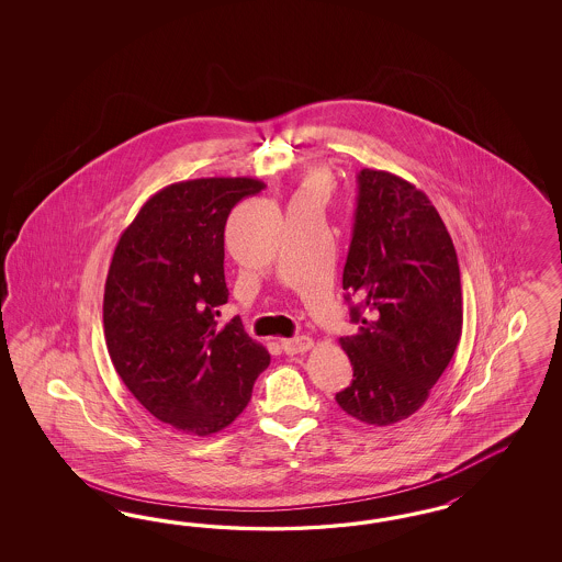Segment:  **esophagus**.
<instances>
[{"instance_id":"esophagus-1","label":"esophagus","mask_w":562,"mask_h":562,"mask_svg":"<svg viewBox=\"0 0 562 562\" xmlns=\"http://www.w3.org/2000/svg\"><path fill=\"white\" fill-rule=\"evenodd\" d=\"M282 350L286 352V355H299V352H306L311 346H313V340L308 338V336H299V338H289V340H282Z\"/></svg>"}]
</instances>
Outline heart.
<instances>
[{"label":"heart","mask_w":562,"mask_h":562,"mask_svg":"<svg viewBox=\"0 0 562 562\" xmlns=\"http://www.w3.org/2000/svg\"><path fill=\"white\" fill-rule=\"evenodd\" d=\"M325 181L322 177H311L305 183L303 191H317V193H324Z\"/></svg>","instance_id":"heart-1"}]
</instances>
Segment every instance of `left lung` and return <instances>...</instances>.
Returning a JSON list of instances; mask_svg holds the SVG:
<instances>
[{
	"label": "left lung",
	"instance_id": "8db88e82",
	"mask_svg": "<svg viewBox=\"0 0 562 562\" xmlns=\"http://www.w3.org/2000/svg\"><path fill=\"white\" fill-rule=\"evenodd\" d=\"M357 181L341 286L358 329L340 338L355 379L336 402L360 423L387 426L420 409L460 344V263L420 189L387 170L362 169Z\"/></svg>",
	"mask_w": 562,
	"mask_h": 562
}]
</instances>
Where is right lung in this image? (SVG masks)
<instances>
[{
  "label": "right lung",
  "mask_w": 562,
  "mask_h": 562,
  "mask_svg": "<svg viewBox=\"0 0 562 562\" xmlns=\"http://www.w3.org/2000/svg\"><path fill=\"white\" fill-rule=\"evenodd\" d=\"M263 188L251 177H210L160 189L111 259L102 301L109 357L137 402L186 435L231 425L270 364L238 317L218 322L228 301L224 224Z\"/></svg>",
  "instance_id": "obj_1"
}]
</instances>
